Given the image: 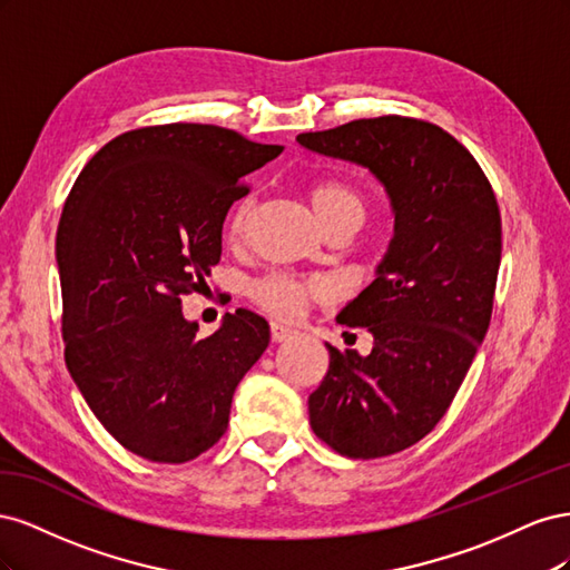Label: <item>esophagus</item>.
<instances>
[{
  "label": "esophagus",
  "mask_w": 570,
  "mask_h": 570,
  "mask_svg": "<svg viewBox=\"0 0 570 570\" xmlns=\"http://www.w3.org/2000/svg\"><path fill=\"white\" fill-rule=\"evenodd\" d=\"M292 335H295V331H292V327H287L283 323H271V340L273 342H285Z\"/></svg>",
  "instance_id": "esophagus-1"
}]
</instances>
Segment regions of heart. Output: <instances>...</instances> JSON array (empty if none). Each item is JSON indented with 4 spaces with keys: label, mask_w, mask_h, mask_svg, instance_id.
<instances>
[{
    "label": "heart",
    "mask_w": 570,
    "mask_h": 570,
    "mask_svg": "<svg viewBox=\"0 0 570 570\" xmlns=\"http://www.w3.org/2000/svg\"><path fill=\"white\" fill-rule=\"evenodd\" d=\"M308 202H312V209L316 212L321 223L344 214L361 216V212H364V199H361L358 189L342 180L314 183L308 187ZM247 216L249 199H237L230 206L226 220H223V239H226V243L235 245L243 239L247 228ZM323 292L325 287L321 281L283 271H271L249 285L252 302L262 308V312L285 321H295L304 316L306 308L323 297Z\"/></svg>",
    "instance_id": "1"
}]
</instances>
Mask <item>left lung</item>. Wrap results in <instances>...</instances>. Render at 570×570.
<instances>
[{"instance_id":"obj_1","label":"left lung","mask_w":570,"mask_h":570,"mask_svg":"<svg viewBox=\"0 0 570 570\" xmlns=\"http://www.w3.org/2000/svg\"><path fill=\"white\" fill-rule=\"evenodd\" d=\"M297 142L371 168L394 206L377 278L337 316L366 327L373 350L325 344L331 361L308 394L318 440L347 459H383L440 423L471 368L492 316L502 216L473 154L428 120L358 118Z\"/></svg>"}]
</instances>
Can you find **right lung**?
Returning <instances> with one entry per match:
<instances>
[{
	"mask_svg": "<svg viewBox=\"0 0 570 570\" xmlns=\"http://www.w3.org/2000/svg\"><path fill=\"white\" fill-rule=\"evenodd\" d=\"M281 151L209 124L135 128L101 147L66 197L63 358L99 423L137 456L185 463L212 450L237 383L268 347V323L247 308L199 340L180 297L218 264L245 176Z\"/></svg>",
	"mask_w": 570,
	"mask_h": 570,
	"instance_id": "1",
	"label": "right lung"
}]
</instances>
